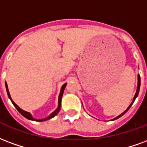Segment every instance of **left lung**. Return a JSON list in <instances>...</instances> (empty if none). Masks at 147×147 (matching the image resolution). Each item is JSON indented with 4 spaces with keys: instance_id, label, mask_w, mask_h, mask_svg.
I'll use <instances>...</instances> for the list:
<instances>
[{
    "instance_id": "1",
    "label": "left lung",
    "mask_w": 147,
    "mask_h": 147,
    "mask_svg": "<svg viewBox=\"0 0 147 147\" xmlns=\"http://www.w3.org/2000/svg\"><path fill=\"white\" fill-rule=\"evenodd\" d=\"M140 88V74H138V84H137V89H136V95H135V96H134L133 100H132V102H131V104L129 105V107H128L127 108V109H126V110H125V111H124V112H123V113H121V114H120V115H118V116H117V117H116L115 118H113V121H114V120H117V119L119 118V117H121V116H123V115H124V114H125V113H126V112H127V111H128V110H129V108H130L131 107V105L133 104L134 101L136 100V98H137V96H138V95H139Z\"/></svg>"
}]
</instances>
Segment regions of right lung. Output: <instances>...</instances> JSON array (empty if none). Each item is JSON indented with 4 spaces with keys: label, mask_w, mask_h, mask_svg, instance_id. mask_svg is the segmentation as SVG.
I'll list each match as a JSON object with an SVG mask.
<instances>
[{
    "label": "right lung",
    "mask_w": 147,
    "mask_h": 147,
    "mask_svg": "<svg viewBox=\"0 0 147 147\" xmlns=\"http://www.w3.org/2000/svg\"><path fill=\"white\" fill-rule=\"evenodd\" d=\"M5 86H6V90H7V96H8V98H10L11 101V102H12V104L14 105V107L16 108L17 110H18L19 113L22 114V116L25 117L26 118H27L28 120H31V121H45L49 120V119L54 117L55 116H56V115L58 114V113L59 112V110H60V108H61V100H62V97H63V92H64V89H65V88H66V83H65V84H63V86H62V88H61L60 93H59V99H58V107L56 108V110H55L54 112H52V113H51L49 117H47L46 118L40 119V120H37V119L34 118V117H33V116L31 115L30 113H29V112H26V111H25V110H22V109L19 107L18 105L16 104V103L14 102L13 100L11 99V98L10 93H9V91H8V88H7V84L6 82H5Z\"/></svg>",
    "instance_id": "add662e5"
}]
</instances>
